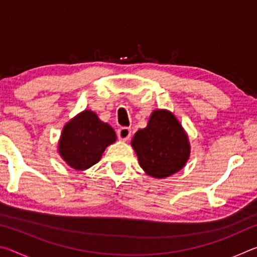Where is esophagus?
Returning <instances> with one entry per match:
<instances>
[{"label":"esophagus","instance_id":"obj_1","mask_svg":"<svg viewBox=\"0 0 257 257\" xmlns=\"http://www.w3.org/2000/svg\"><path fill=\"white\" fill-rule=\"evenodd\" d=\"M130 136H132V130H130V128L121 127L118 130V138L120 139V141L127 142L128 139L130 138Z\"/></svg>","mask_w":257,"mask_h":257}]
</instances>
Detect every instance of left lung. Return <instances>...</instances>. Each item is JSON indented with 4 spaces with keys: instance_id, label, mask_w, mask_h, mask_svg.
Masks as SVG:
<instances>
[{
    "instance_id": "1",
    "label": "left lung",
    "mask_w": 257,
    "mask_h": 257,
    "mask_svg": "<svg viewBox=\"0 0 257 257\" xmlns=\"http://www.w3.org/2000/svg\"><path fill=\"white\" fill-rule=\"evenodd\" d=\"M132 146L146 175L170 177L185 167L190 156L188 135L169 110H154L144 129L135 134Z\"/></svg>"
}]
</instances>
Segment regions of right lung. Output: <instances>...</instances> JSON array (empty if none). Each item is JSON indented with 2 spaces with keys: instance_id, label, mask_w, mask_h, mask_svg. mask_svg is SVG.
<instances>
[{
  "instance_id": "add662e5",
  "label": "right lung",
  "mask_w": 257,
  "mask_h": 257,
  "mask_svg": "<svg viewBox=\"0 0 257 257\" xmlns=\"http://www.w3.org/2000/svg\"><path fill=\"white\" fill-rule=\"evenodd\" d=\"M116 141L115 132L97 114L84 110L64 124L58 152L62 160L75 170H87L96 164L106 147Z\"/></svg>"
}]
</instances>
